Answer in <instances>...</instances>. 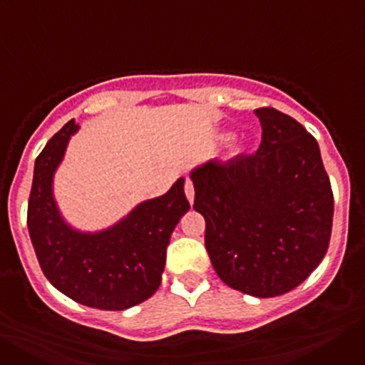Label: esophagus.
<instances>
[{
    "mask_svg": "<svg viewBox=\"0 0 365 365\" xmlns=\"http://www.w3.org/2000/svg\"><path fill=\"white\" fill-rule=\"evenodd\" d=\"M185 193H186V197H188L190 205H192L193 197H195V190H193V182L188 179V177H186L185 180Z\"/></svg>",
    "mask_w": 365,
    "mask_h": 365,
    "instance_id": "34e87169",
    "label": "esophagus"
}]
</instances>
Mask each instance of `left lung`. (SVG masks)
<instances>
[{"label": "left lung", "mask_w": 365, "mask_h": 365, "mask_svg": "<svg viewBox=\"0 0 365 365\" xmlns=\"http://www.w3.org/2000/svg\"><path fill=\"white\" fill-rule=\"evenodd\" d=\"M259 150L192 170L193 208L219 278L256 298L292 291L327 252L334 199L316 138L274 108L256 109Z\"/></svg>", "instance_id": "obj_1"}]
</instances>
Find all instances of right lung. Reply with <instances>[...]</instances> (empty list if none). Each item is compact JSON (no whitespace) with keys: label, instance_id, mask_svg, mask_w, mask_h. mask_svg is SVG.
I'll return each instance as SVG.
<instances>
[{"label":"right lung","instance_id":"right-lung-1","mask_svg":"<svg viewBox=\"0 0 365 365\" xmlns=\"http://www.w3.org/2000/svg\"><path fill=\"white\" fill-rule=\"evenodd\" d=\"M78 124L69 120L34 163L27 227L45 278L74 302L124 311L155 294L166 265L170 235L190 210L180 177L164 195L140 202L100 232H80L62 217L53 195L56 168Z\"/></svg>","mask_w":365,"mask_h":365}]
</instances>
